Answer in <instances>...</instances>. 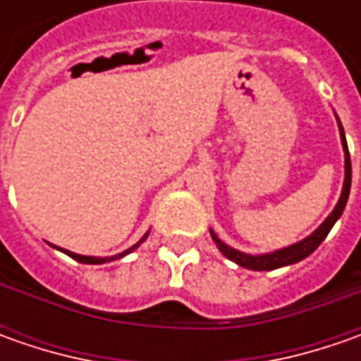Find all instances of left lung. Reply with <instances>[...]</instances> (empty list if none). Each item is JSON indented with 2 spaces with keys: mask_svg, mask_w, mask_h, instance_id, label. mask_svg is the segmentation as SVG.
Listing matches in <instances>:
<instances>
[{
  "mask_svg": "<svg viewBox=\"0 0 361 361\" xmlns=\"http://www.w3.org/2000/svg\"><path fill=\"white\" fill-rule=\"evenodd\" d=\"M336 120H338V128H340V138H341V148H343V187H341V195L338 204L334 207V211L327 215V219L313 231L312 235H307L305 239L293 243L289 247H283V249H277V251H271V253H261V255H251V253H243L239 249H233L231 245L223 243L216 233L211 229V237L213 241L219 247V251L223 255L231 259L233 263L241 265L245 269L251 271H273L279 269V267H287V265H293V263H299L303 261L305 257H310L324 243V239L327 237V233L331 231V227L336 225V221L340 219L343 209H345V202H348V197H350V187H352V160H350V150H348V142H345V134H343V126H341L340 118L336 114Z\"/></svg>",
  "mask_w": 361,
  "mask_h": 361,
  "instance_id": "left-lung-1",
  "label": "left lung"
}]
</instances>
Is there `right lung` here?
I'll return each mask as SVG.
<instances>
[{
  "label": "right lung",
  "instance_id": "obj_1",
  "mask_svg": "<svg viewBox=\"0 0 361 361\" xmlns=\"http://www.w3.org/2000/svg\"><path fill=\"white\" fill-rule=\"evenodd\" d=\"M148 233H150V231H146L145 237H142V239H140V241H138V243H134L130 249H126V251H122V253H118V255H112V257L80 255V253H72V251H68V249H62V247H56V245H51V243H49V245H51L54 249H58V251H62V253H66V255H68V257H72V259H74V261H78V263H88V265H102V263H110V261H116V259H122V257H126V255H128V253H132L134 249H138V247H140V245H142V243L146 241Z\"/></svg>",
  "mask_w": 361,
  "mask_h": 361
}]
</instances>
